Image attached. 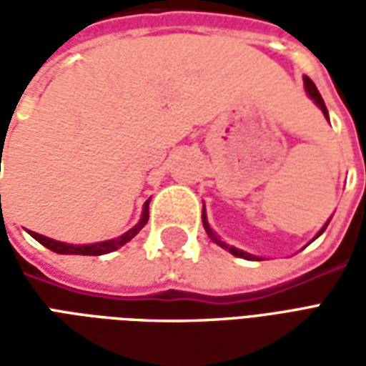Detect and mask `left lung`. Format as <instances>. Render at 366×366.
I'll list each match as a JSON object with an SVG mask.
<instances>
[{
    "label": "left lung",
    "mask_w": 366,
    "mask_h": 366,
    "mask_svg": "<svg viewBox=\"0 0 366 366\" xmlns=\"http://www.w3.org/2000/svg\"><path fill=\"white\" fill-rule=\"evenodd\" d=\"M304 86H306L307 96L312 97V99H314L315 104H317V105H320V107H322L323 115L327 117V107H325V104H323V97L320 96V92H317V88H315V84L312 82V80H310L307 76H306V78H304ZM202 222H204V227H206V233H207V235H209V237H212V241H215V243H217V245H222V247H225V249H229V253H233V254H235V257H241V259H247V261H251V259H257V261H259V257H253V254L243 253V251H239V249H235V247H227V245H225V243H223L222 239L217 237V235H215L214 231H212V227L207 225L206 214H204V212H202ZM327 223H330V222H327ZM327 223L323 225L322 231H320V233H317L315 237H320V235H322L323 231H325V227H327Z\"/></svg>",
    "instance_id": "1"
}]
</instances>
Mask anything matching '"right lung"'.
Segmentation results:
<instances>
[{"label": "right lung", "instance_id": "right-lung-1", "mask_svg": "<svg viewBox=\"0 0 366 366\" xmlns=\"http://www.w3.org/2000/svg\"><path fill=\"white\" fill-rule=\"evenodd\" d=\"M149 202H151V199H147V202H144L141 222L137 223L133 229H129L127 233H123L121 237L109 239V241H104V243H94V245H68V243H60V241H54V239H49V237H44V235H39V233H35V231H29V233H31V237L36 239L41 245H44L46 249H51V251H54V253H59V254H105V253H112V251H115V249H119L121 245H125L127 241H131V239L135 237L137 233H139V231L143 229L144 225H147V222H149Z\"/></svg>", "mask_w": 366, "mask_h": 366}]
</instances>
